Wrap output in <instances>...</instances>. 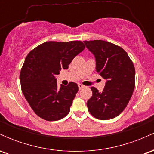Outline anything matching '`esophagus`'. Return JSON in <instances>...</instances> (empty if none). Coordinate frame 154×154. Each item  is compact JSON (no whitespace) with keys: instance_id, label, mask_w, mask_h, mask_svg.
<instances>
[{"instance_id":"esophagus-1","label":"esophagus","mask_w":154,"mask_h":154,"mask_svg":"<svg viewBox=\"0 0 154 154\" xmlns=\"http://www.w3.org/2000/svg\"><path fill=\"white\" fill-rule=\"evenodd\" d=\"M78 87H79V90H81V89H82V88H84L85 86L82 85V84H79V85H78Z\"/></svg>"}]
</instances>
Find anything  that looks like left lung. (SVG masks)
Wrapping results in <instances>:
<instances>
[{
    "instance_id": "8db88e82",
    "label": "left lung",
    "mask_w": 154,
    "mask_h": 154,
    "mask_svg": "<svg viewBox=\"0 0 154 154\" xmlns=\"http://www.w3.org/2000/svg\"><path fill=\"white\" fill-rule=\"evenodd\" d=\"M96 61V71L106 79L102 92L91 88L88 111L100 120L113 119L124 111L131 98L135 81L132 60L122 48L104 40L84 41Z\"/></svg>"
}]
</instances>
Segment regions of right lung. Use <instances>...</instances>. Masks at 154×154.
I'll return each mask as SVG.
<instances>
[{"instance_id": "1", "label": "right lung", "mask_w": 154, "mask_h": 154, "mask_svg": "<svg viewBox=\"0 0 154 154\" xmlns=\"http://www.w3.org/2000/svg\"><path fill=\"white\" fill-rule=\"evenodd\" d=\"M82 41H48L32 50L20 72L21 88L26 101L38 116L56 121L66 116L78 91L77 83L59 88L56 76L67 69L72 59L84 50Z\"/></svg>"}]
</instances>
